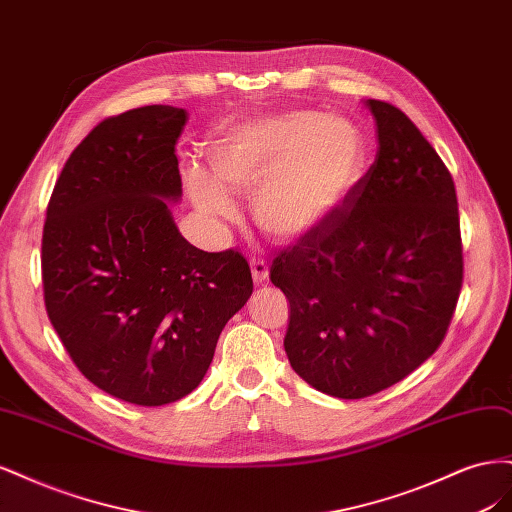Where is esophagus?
Instances as JSON below:
<instances>
[{"mask_svg": "<svg viewBox=\"0 0 512 512\" xmlns=\"http://www.w3.org/2000/svg\"><path fill=\"white\" fill-rule=\"evenodd\" d=\"M250 267H252V277H254L256 284H262L269 277V265H267V260L262 258V256L254 254L250 258Z\"/></svg>", "mask_w": 512, "mask_h": 512, "instance_id": "obj_1", "label": "esophagus"}]
</instances>
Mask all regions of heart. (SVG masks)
I'll return each instance as SVG.
<instances>
[{"label": "heart", "instance_id": "1", "mask_svg": "<svg viewBox=\"0 0 512 512\" xmlns=\"http://www.w3.org/2000/svg\"><path fill=\"white\" fill-rule=\"evenodd\" d=\"M365 162L361 130L346 117L294 108L237 123L209 147L205 170L192 168L188 188L211 218H232L228 192L254 193L258 224L280 239H297L344 203Z\"/></svg>", "mask_w": 512, "mask_h": 512}]
</instances>
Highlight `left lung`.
Instances as JSON below:
<instances>
[{"instance_id": "8db88e82", "label": "left lung", "mask_w": 512, "mask_h": 512, "mask_svg": "<svg viewBox=\"0 0 512 512\" xmlns=\"http://www.w3.org/2000/svg\"><path fill=\"white\" fill-rule=\"evenodd\" d=\"M367 106L376 162L271 265L290 303L292 369L339 399L376 395L423 365L444 342L463 284L451 173L406 113Z\"/></svg>"}]
</instances>
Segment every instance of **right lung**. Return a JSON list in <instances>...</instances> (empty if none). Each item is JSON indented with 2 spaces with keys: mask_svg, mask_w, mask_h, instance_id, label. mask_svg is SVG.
Listing matches in <instances>:
<instances>
[{
  "mask_svg": "<svg viewBox=\"0 0 512 512\" xmlns=\"http://www.w3.org/2000/svg\"><path fill=\"white\" fill-rule=\"evenodd\" d=\"M185 121L166 104L106 117L70 153L46 207V314L81 374L136 406L192 393L254 290L239 250H198L170 215Z\"/></svg>",
  "mask_w": 512,
  "mask_h": 512,
  "instance_id": "obj_1",
  "label": "right lung"
}]
</instances>
